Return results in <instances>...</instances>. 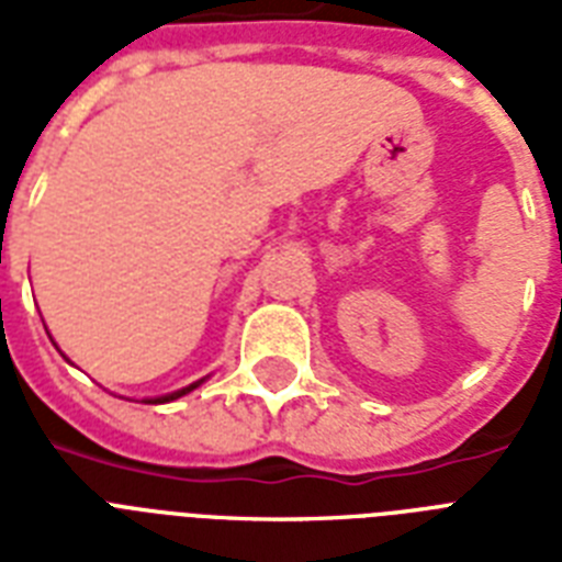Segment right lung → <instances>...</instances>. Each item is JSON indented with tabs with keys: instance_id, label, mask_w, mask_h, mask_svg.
<instances>
[{
	"instance_id": "add662e5",
	"label": "right lung",
	"mask_w": 562,
	"mask_h": 562,
	"mask_svg": "<svg viewBox=\"0 0 562 562\" xmlns=\"http://www.w3.org/2000/svg\"><path fill=\"white\" fill-rule=\"evenodd\" d=\"M201 382H203V379H201ZM201 382H194V384H189V387H183V391L166 393V396H154V400H145V402H154V405H157V402H171V400H178V396H183V393L194 391V387H198V384H201Z\"/></svg>"
}]
</instances>
